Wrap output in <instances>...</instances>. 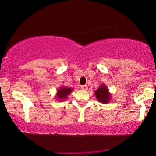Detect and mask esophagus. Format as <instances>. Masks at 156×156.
<instances>
[{
  "mask_svg": "<svg viewBox=\"0 0 156 156\" xmlns=\"http://www.w3.org/2000/svg\"><path fill=\"white\" fill-rule=\"evenodd\" d=\"M81 88L82 90H87V88H88V87H87V85H82L81 87Z\"/></svg>",
  "mask_w": 156,
  "mask_h": 156,
  "instance_id": "esophagus-1",
  "label": "esophagus"
}]
</instances>
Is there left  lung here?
<instances>
[{
    "label": "left lung",
    "instance_id": "left-lung-1",
    "mask_svg": "<svg viewBox=\"0 0 156 156\" xmlns=\"http://www.w3.org/2000/svg\"><path fill=\"white\" fill-rule=\"evenodd\" d=\"M97 100L102 103H108L111 100L112 95L109 93V90L105 84H102L100 87L94 92Z\"/></svg>",
    "mask_w": 156,
    "mask_h": 156
}]
</instances>
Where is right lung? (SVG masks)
I'll return each instance as SVG.
<instances>
[{
  "instance_id": "obj_1",
  "label": "right lung",
  "mask_w": 156,
  "mask_h": 156,
  "mask_svg": "<svg viewBox=\"0 0 156 156\" xmlns=\"http://www.w3.org/2000/svg\"><path fill=\"white\" fill-rule=\"evenodd\" d=\"M72 90H73V88L61 86L60 87L58 88L56 91V99L58 101H63L66 99H67V97L72 93Z\"/></svg>"
}]
</instances>
